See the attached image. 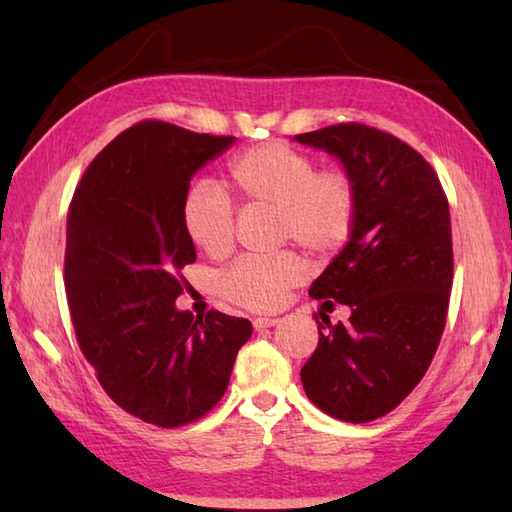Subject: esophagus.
I'll return each instance as SVG.
<instances>
[{
  "label": "esophagus",
  "mask_w": 512,
  "mask_h": 512,
  "mask_svg": "<svg viewBox=\"0 0 512 512\" xmlns=\"http://www.w3.org/2000/svg\"><path fill=\"white\" fill-rule=\"evenodd\" d=\"M277 323H279V319H275V317H257V319L253 321L255 330H266V328H273V325H277Z\"/></svg>",
  "instance_id": "1"
}]
</instances>
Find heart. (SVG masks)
Wrapping results in <instances>:
<instances>
[{"label": "heart", "instance_id": "1", "mask_svg": "<svg viewBox=\"0 0 512 512\" xmlns=\"http://www.w3.org/2000/svg\"><path fill=\"white\" fill-rule=\"evenodd\" d=\"M228 180L248 206L275 209L279 242H297L310 255H332L354 233L358 187L343 167L317 169L308 154L281 145L250 147L228 167ZM182 224L202 253L220 259L235 246V209L215 187H195L182 202ZM303 279L301 259L286 250L275 257H244L220 279L222 295L237 306L266 312L281 306Z\"/></svg>", "mask_w": 512, "mask_h": 512}]
</instances>
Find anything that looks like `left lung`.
Masks as SVG:
<instances>
[{
	"label": "left lung",
	"instance_id": "obj_1",
	"mask_svg": "<svg viewBox=\"0 0 512 512\" xmlns=\"http://www.w3.org/2000/svg\"><path fill=\"white\" fill-rule=\"evenodd\" d=\"M352 173L358 217L350 242L310 286V297L350 306L321 312L319 345L301 367L308 398L343 422H369L405 400L436 356L453 284L449 200L438 173L400 138L363 123L295 136Z\"/></svg>",
	"mask_w": 512,
	"mask_h": 512
}]
</instances>
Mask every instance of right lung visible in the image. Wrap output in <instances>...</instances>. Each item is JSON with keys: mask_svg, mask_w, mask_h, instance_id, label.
<instances>
[{"mask_svg": "<svg viewBox=\"0 0 512 512\" xmlns=\"http://www.w3.org/2000/svg\"><path fill=\"white\" fill-rule=\"evenodd\" d=\"M235 136L143 121L118 134L76 184L65 237V292L81 352L105 394L162 429L206 416L228 387L248 319L176 299L195 246L182 202L195 171Z\"/></svg>", "mask_w": 512, "mask_h": 512, "instance_id": "add662e5", "label": "right lung"}]
</instances>
